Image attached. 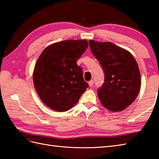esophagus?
<instances>
[{
    "label": "esophagus",
    "instance_id": "34e87169",
    "mask_svg": "<svg viewBox=\"0 0 159 159\" xmlns=\"http://www.w3.org/2000/svg\"><path fill=\"white\" fill-rule=\"evenodd\" d=\"M88 84H89V87H92V86H93V80H90V81H89V82H88Z\"/></svg>",
    "mask_w": 159,
    "mask_h": 159
}]
</instances>
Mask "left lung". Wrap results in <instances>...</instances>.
Wrapping results in <instances>:
<instances>
[{"label": "left lung", "mask_w": 159, "mask_h": 159, "mask_svg": "<svg viewBox=\"0 0 159 159\" xmlns=\"http://www.w3.org/2000/svg\"><path fill=\"white\" fill-rule=\"evenodd\" d=\"M91 52L98 60L104 74L98 89L101 103L111 111H120L133 102L139 92L141 76L131 54L111 42L89 40Z\"/></svg>", "instance_id": "8db88e82"}]
</instances>
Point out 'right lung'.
I'll use <instances>...</instances> for the list:
<instances>
[{"label":"right lung","mask_w":159,"mask_h":159,"mask_svg":"<svg viewBox=\"0 0 159 159\" xmlns=\"http://www.w3.org/2000/svg\"><path fill=\"white\" fill-rule=\"evenodd\" d=\"M87 47L86 40H66L48 46L40 55L33 83L40 99L50 109L69 110L89 87L76 64Z\"/></svg>","instance_id":"1"}]
</instances>
